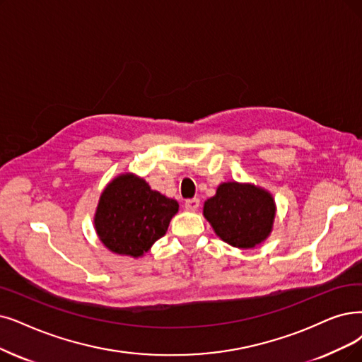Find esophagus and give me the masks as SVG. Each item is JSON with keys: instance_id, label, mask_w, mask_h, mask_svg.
<instances>
[{"instance_id": "obj_1", "label": "esophagus", "mask_w": 362, "mask_h": 362, "mask_svg": "<svg viewBox=\"0 0 362 362\" xmlns=\"http://www.w3.org/2000/svg\"><path fill=\"white\" fill-rule=\"evenodd\" d=\"M199 205H200V200L197 197L185 200V209H189V211H196L199 208Z\"/></svg>"}]
</instances>
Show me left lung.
Returning a JSON list of instances; mask_svg holds the SVG:
<instances>
[{
  "label": "left lung",
  "instance_id": "1",
  "mask_svg": "<svg viewBox=\"0 0 362 362\" xmlns=\"http://www.w3.org/2000/svg\"><path fill=\"white\" fill-rule=\"evenodd\" d=\"M205 218L220 239L235 248H255L273 228V196L252 184L223 182L204 205Z\"/></svg>",
  "mask_w": 362,
  "mask_h": 362
}]
</instances>
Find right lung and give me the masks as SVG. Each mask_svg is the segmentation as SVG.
I'll use <instances>...</instances> for the list:
<instances>
[{
	"mask_svg": "<svg viewBox=\"0 0 362 362\" xmlns=\"http://www.w3.org/2000/svg\"><path fill=\"white\" fill-rule=\"evenodd\" d=\"M178 208L177 200L151 190L146 180L122 173L99 197L95 230L111 252L138 258L166 235Z\"/></svg>",
	"mask_w": 362,
	"mask_h": 362,
	"instance_id": "obj_1",
	"label": "right lung"
}]
</instances>
